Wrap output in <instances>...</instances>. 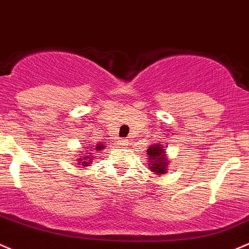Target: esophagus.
<instances>
[{
    "mask_svg": "<svg viewBox=\"0 0 249 249\" xmlns=\"http://www.w3.org/2000/svg\"><path fill=\"white\" fill-rule=\"evenodd\" d=\"M122 144H123V145L126 144V141H122Z\"/></svg>",
    "mask_w": 249,
    "mask_h": 249,
    "instance_id": "34e87169",
    "label": "esophagus"
}]
</instances>
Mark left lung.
<instances>
[{
	"label": "left lung",
	"mask_w": 249,
	"mask_h": 249,
	"mask_svg": "<svg viewBox=\"0 0 249 249\" xmlns=\"http://www.w3.org/2000/svg\"><path fill=\"white\" fill-rule=\"evenodd\" d=\"M148 154V160L151 163L150 168L153 169L155 173L159 174H164L167 169V158H166V151L160 144H155L149 146V149L146 150Z\"/></svg>",
	"instance_id": "obj_1"
}]
</instances>
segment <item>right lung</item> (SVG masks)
Listing matches in <instances>:
<instances>
[{
    "mask_svg": "<svg viewBox=\"0 0 249 249\" xmlns=\"http://www.w3.org/2000/svg\"><path fill=\"white\" fill-rule=\"evenodd\" d=\"M95 149H103V144H98V145H96ZM88 153H89V151H88ZM85 158H86V156H85ZM82 163H87V162H82ZM82 166H87V164H82Z\"/></svg>",
    "mask_w": 249,
    "mask_h": 249,
    "instance_id": "1",
    "label": "right lung"
}]
</instances>
